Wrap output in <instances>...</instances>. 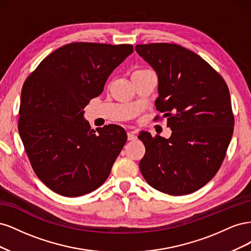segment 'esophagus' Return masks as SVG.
<instances>
[{
  "label": "esophagus",
  "mask_w": 251,
  "mask_h": 251,
  "mask_svg": "<svg viewBox=\"0 0 251 251\" xmlns=\"http://www.w3.org/2000/svg\"><path fill=\"white\" fill-rule=\"evenodd\" d=\"M127 139L128 140L137 139V131H128L127 132Z\"/></svg>",
  "instance_id": "esophagus-1"
}]
</instances>
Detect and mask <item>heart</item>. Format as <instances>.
Instances as JSON below:
<instances>
[{
  "instance_id": "obj_1",
  "label": "heart",
  "mask_w": 251,
  "mask_h": 251,
  "mask_svg": "<svg viewBox=\"0 0 251 251\" xmlns=\"http://www.w3.org/2000/svg\"><path fill=\"white\" fill-rule=\"evenodd\" d=\"M141 71H144V70H141Z\"/></svg>"
}]
</instances>
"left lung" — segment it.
Listing matches in <instances>:
<instances>
[{"mask_svg":"<svg viewBox=\"0 0 251 251\" xmlns=\"http://www.w3.org/2000/svg\"><path fill=\"white\" fill-rule=\"evenodd\" d=\"M135 49L158 75L155 105L172 130L169 139L139 134L146 147L140 172L159 192L192 194L217 174L231 140L228 87L207 62L179 45L155 43Z\"/></svg>","mask_w":251,"mask_h":251,"instance_id":"8db88e82","label":"left lung"}]
</instances>
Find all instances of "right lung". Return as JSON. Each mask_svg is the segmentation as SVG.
<instances>
[{"mask_svg":"<svg viewBox=\"0 0 251 251\" xmlns=\"http://www.w3.org/2000/svg\"><path fill=\"white\" fill-rule=\"evenodd\" d=\"M132 52L126 44H67L25 80L19 132L34 173L51 191L78 197L108 179L126 133L117 125L91 130L83 109Z\"/></svg>","mask_w":251,"mask_h":251,"instance_id":"obj_1","label":"right lung"}]
</instances>
